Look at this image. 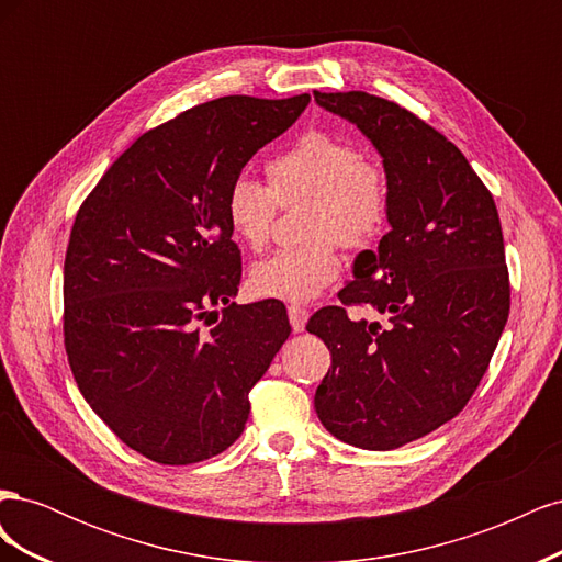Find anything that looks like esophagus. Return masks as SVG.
<instances>
[{
	"mask_svg": "<svg viewBox=\"0 0 562 562\" xmlns=\"http://www.w3.org/2000/svg\"><path fill=\"white\" fill-rule=\"evenodd\" d=\"M288 318H291L293 330H295V333H302L304 326H307L310 312L304 310V307H300V304H291V307H288Z\"/></svg>",
	"mask_w": 562,
	"mask_h": 562,
	"instance_id": "34e87169",
	"label": "esophagus"
}]
</instances>
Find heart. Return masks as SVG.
Segmentation results:
<instances>
[{
	"label": "heart",
	"instance_id": "b5f03b06",
	"mask_svg": "<svg viewBox=\"0 0 562 562\" xmlns=\"http://www.w3.org/2000/svg\"><path fill=\"white\" fill-rule=\"evenodd\" d=\"M307 201L302 234L307 241L271 252L248 274L258 297L310 302L339 274L337 241L363 250L386 227L391 192L380 166L363 161L359 147L342 135L310 131L269 164V184L252 173L236 176L225 194L232 234L250 250H260L279 203Z\"/></svg>",
	"mask_w": 562,
	"mask_h": 562
}]
</instances>
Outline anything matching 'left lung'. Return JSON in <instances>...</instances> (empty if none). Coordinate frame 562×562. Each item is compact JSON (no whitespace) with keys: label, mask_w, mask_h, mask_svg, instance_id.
<instances>
[{"label":"left lung","mask_w":562,"mask_h":562,"mask_svg":"<svg viewBox=\"0 0 562 562\" xmlns=\"http://www.w3.org/2000/svg\"><path fill=\"white\" fill-rule=\"evenodd\" d=\"M314 100L372 143L391 192L389 232L356 255L339 291L389 323L342 307L310 318L333 356L314 407L345 443L394 450L462 411L497 349L508 318L499 215L462 151L413 112L363 91Z\"/></svg>","instance_id":"8db88e82"}]
</instances>
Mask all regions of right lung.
I'll return each mask as SVG.
<instances>
[{"mask_svg": "<svg viewBox=\"0 0 562 562\" xmlns=\"http://www.w3.org/2000/svg\"><path fill=\"white\" fill-rule=\"evenodd\" d=\"M307 105V93L227 95L187 110L140 135L75 217L67 361L91 411L151 462L182 467L227 450L246 427L248 391L291 335L277 300L232 302L241 255L225 194ZM211 306L224 321L201 334Z\"/></svg>", "mask_w": 562, "mask_h": 562, "instance_id": "right-lung-1", "label": "right lung"}]
</instances>
